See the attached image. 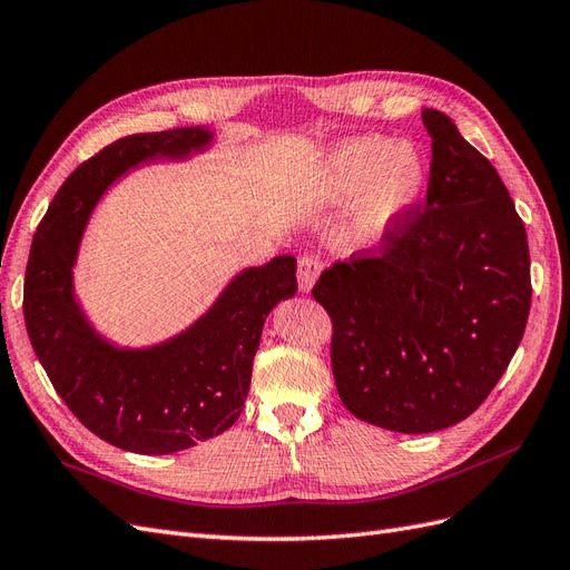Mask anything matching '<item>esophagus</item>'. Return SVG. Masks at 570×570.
I'll use <instances>...</instances> for the list:
<instances>
[{
  "instance_id": "esophagus-1",
  "label": "esophagus",
  "mask_w": 570,
  "mask_h": 570,
  "mask_svg": "<svg viewBox=\"0 0 570 570\" xmlns=\"http://www.w3.org/2000/svg\"><path fill=\"white\" fill-rule=\"evenodd\" d=\"M323 271V264L318 256L312 254H304L297 264V281H299V289L302 292H312L314 283L318 281V275Z\"/></svg>"
}]
</instances>
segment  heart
Returning <instances> with one entry per match:
<instances>
[{
    "label": "heart",
    "instance_id": "heart-1",
    "mask_svg": "<svg viewBox=\"0 0 570 570\" xmlns=\"http://www.w3.org/2000/svg\"><path fill=\"white\" fill-rule=\"evenodd\" d=\"M423 185L421 154L381 135L342 142L325 161V187L333 199L347 202L365 193L356 212L361 239L383 237L419 199Z\"/></svg>",
    "mask_w": 570,
    "mask_h": 570
}]
</instances>
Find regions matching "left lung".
<instances>
[{
	"mask_svg": "<svg viewBox=\"0 0 570 570\" xmlns=\"http://www.w3.org/2000/svg\"><path fill=\"white\" fill-rule=\"evenodd\" d=\"M433 140L425 204L373 249L321 273L342 404L394 433H435L488 400L530 314L521 216L494 166L452 118L423 109Z\"/></svg>",
	"mask_w": 570,
	"mask_h": 570,
	"instance_id": "8db88e82",
	"label": "left lung"
}]
</instances>
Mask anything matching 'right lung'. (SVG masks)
I'll return each mask as SVG.
<instances>
[{"mask_svg": "<svg viewBox=\"0 0 570 570\" xmlns=\"http://www.w3.org/2000/svg\"><path fill=\"white\" fill-rule=\"evenodd\" d=\"M212 142L206 128L128 135L82 161L51 199L32 239L23 316L51 385L97 438L135 454H174L212 440L243 413L264 321L297 292L295 256L247 268L174 340L118 350L73 297L80 235L105 189L128 168L183 159Z\"/></svg>", "mask_w": 570, "mask_h": 570, "instance_id": "add662e5", "label": "right lung"}]
</instances>
